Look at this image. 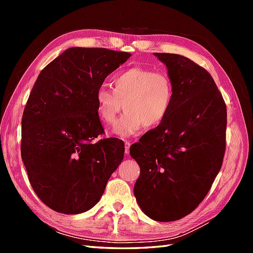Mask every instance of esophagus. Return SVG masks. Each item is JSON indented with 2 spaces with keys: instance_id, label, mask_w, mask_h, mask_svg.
Returning a JSON list of instances; mask_svg holds the SVG:
<instances>
[{
  "instance_id": "1",
  "label": "esophagus",
  "mask_w": 253,
  "mask_h": 253,
  "mask_svg": "<svg viewBox=\"0 0 253 253\" xmlns=\"http://www.w3.org/2000/svg\"><path fill=\"white\" fill-rule=\"evenodd\" d=\"M130 144H131V141L125 140V153H126V154L129 153V147H130Z\"/></svg>"
}]
</instances>
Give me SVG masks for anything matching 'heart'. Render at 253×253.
<instances>
[{"mask_svg": "<svg viewBox=\"0 0 253 253\" xmlns=\"http://www.w3.org/2000/svg\"><path fill=\"white\" fill-rule=\"evenodd\" d=\"M174 85L164 72L130 67L115 74L112 89L101 84L95 91L96 113L102 123L114 124L123 109L126 110L114 128L120 137H129L146 125L157 128L169 117L174 103Z\"/></svg>", "mask_w": 253, "mask_h": 253, "instance_id": "heart-1", "label": "heart"}]
</instances>
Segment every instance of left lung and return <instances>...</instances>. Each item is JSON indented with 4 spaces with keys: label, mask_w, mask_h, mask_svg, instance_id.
<instances>
[{
    "label": "left lung",
    "mask_w": 253,
    "mask_h": 253,
    "mask_svg": "<svg viewBox=\"0 0 253 253\" xmlns=\"http://www.w3.org/2000/svg\"><path fill=\"white\" fill-rule=\"evenodd\" d=\"M174 85V103L162 125L130 147L140 166L133 193L147 215L173 222L201 203L222 168L227 111L211 75L178 54L154 53Z\"/></svg>",
    "instance_id": "8db88e82"
}]
</instances>
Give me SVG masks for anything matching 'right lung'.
<instances>
[{"mask_svg":"<svg viewBox=\"0 0 253 253\" xmlns=\"http://www.w3.org/2000/svg\"><path fill=\"white\" fill-rule=\"evenodd\" d=\"M130 53L69 47L42 69L21 120V160L32 189L46 207L79 214L94 207L125 152L104 133L95 91Z\"/></svg>","mask_w":253,"mask_h":253,"instance_id":"obj_1","label":"right lung"}]
</instances>
